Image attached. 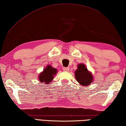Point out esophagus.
<instances>
[{"label": "esophagus", "instance_id": "1", "mask_svg": "<svg viewBox=\"0 0 126 126\" xmlns=\"http://www.w3.org/2000/svg\"><path fill=\"white\" fill-rule=\"evenodd\" d=\"M69 68H65V67L63 68V69L64 71H67V72L69 71Z\"/></svg>", "mask_w": 126, "mask_h": 126}]
</instances>
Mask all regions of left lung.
Segmentation results:
<instances>
[{
	"mask_svg": "<svg viewBox=\"0 0 126 126\" xmlns=\"http://www.w3.org/2000/svg\"><path fill=\"white\" fill-rule=\"evenodd\" d=\"M75 77L77 81L83 86H87L92 83L93 77L92 74L88 72L85 65L80 64L78 69L75 72Z\"/></svg>",
	"mask_w": 126,
	"mask_h": 126,
	"instance_id": "obj_1",
	"label": "left lung"
}]
</instances>
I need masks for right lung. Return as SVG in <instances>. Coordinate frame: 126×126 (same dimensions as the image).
Masks as SVG:
<instances>
[{
  "label": "right lung",
  "instance_id": "add662e5",
  "mask_svg": "<svg viewBox=\"0 0 126 126\" xmlns=\"http://www.w3.org/2000/svg\"><path fill=\"white\" fill-rule=\"evenodd\" d=\"M57 69L52 67L51 65H48L43 72L39 75L38 79L41 83L45 84H49L53 79V76L57 73Z\"/></svg>",
  "mask_w": 126,
  "mask_h": 126
}]
</instances>
